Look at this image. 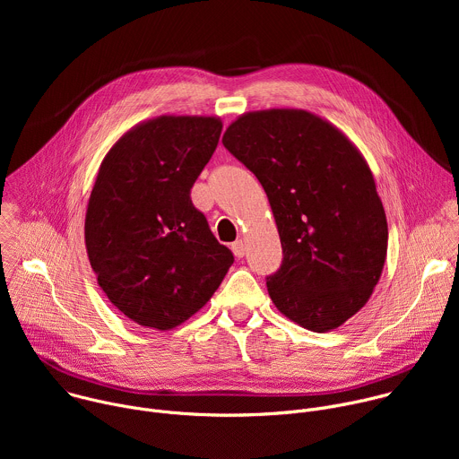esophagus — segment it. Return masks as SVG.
I'll return each mask as SVG.
<instances>
[{"instance_id":"34e87169","label":"esophagus","mask_w":459,"mask_h":459,"mask_svg":"<svg viewBox=\"0 0 459 459\" xmlns=\"http://www.w3.org/2000/svg\"><path fill=\"white\" fill-rule=\"evenodd\" d=\"M230 248H232V252H234L236 257H243V255H245V243H243V239L234 241Z\"/></svg>"}]
</instances>
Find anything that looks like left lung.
Returning a JSON list of instances; mask_svg holds the SVG:
<instances>
[{
	"mask_svg": "<svg viewBox=\"0 0 459 459\" xmlns=\"http://www.w3.org/2000/svg\"><path fill=\"white\" fill-rule=\"evenodd\" d=\"M223 145L265 188L278 225L273 303L312 333L338 329L365 307L386 257V216L365 158L338 126L301 108L241 114Z\"/></svg>",
	"mask_w": 459,
	"mask_h": 459,
	"instance_id": "left-lung-1",
	"label": "left lung"
}]
</instances>
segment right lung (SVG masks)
I'll return each instance as SVG.
<instances>
[{
    "instance_id": "add662e5",
    "label": "right lung",
    "mask_w": 459,
    "mask_h": 459,
    "mask_svg": "<svg viewBox=\"0 0 459 459\" xmlns=\"http://www.w3.org/2000/svg\"><path fill=\"white\" fill-rule=\"evenodd\" d=\"M221 128L216 116H158L126 130L100 165L85 216L91 267L110 303L147 329L186 321L234 264L190 200Z\"/></svg>"
}]
</instances>
